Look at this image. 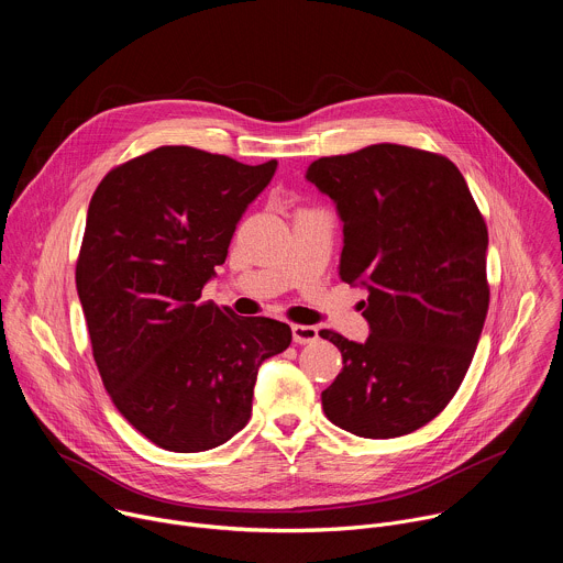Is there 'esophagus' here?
<instances>
[{
  "mask_svg": "<svg viewBox=\"0 0 563 563\" xmlns=\"http://www.w3.org/2000/svg\"><path fill=\"white\" fill-rule=\"evenodd\" d=\"M291 339L298 345H307L318 341V330L311 325H291Z\"/></svg>",
  "mask_w": 563,
  "mask_h": 563,
  "instance_id": "34e87169",
  "label": "esophagus"
}]
</instances>
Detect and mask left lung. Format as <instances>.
I'll use <instances>...</instances> for the list:
<instances>
[{"label":"left lung","mask_w":563,"mask_h":563,"mask_svg":"<svg viewBox=\"0 0 563 563\" xmlns=\"http://www.w3.org/2000/svg\"><path fill=\"white\" fill-rule=\"evenodd\" d=\"M305 178L343 220L341 278L367 289L365 343L320 332L343 356L323 410L356 437L410 434L450 404L484 330V216L448 157L404 144L318 157Z\"/></svg>","instance_id":"8db88e82"}]
</instances>
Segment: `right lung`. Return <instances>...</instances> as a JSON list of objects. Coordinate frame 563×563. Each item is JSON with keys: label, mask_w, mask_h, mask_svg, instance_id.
Returning a JSON list of instances; mask_svg holds the SVG:
<instances>
[{"label": "right lung", "mask_w": 563, "mask_h": 563, "mask_svg": "<svg viewBox=\"0 0 563 563\" xmlns=\"http://www.w3.org/2000/svg\"><path fill=\"white\" fill-rule=\"evenodd\" d=\"M276 167L159 146L111 169L91 198L75 283L93 358L120 415L169 452L243 430L258 367L291 343L280 320L200 302Z\"/></svg>", "instance_id": "obj_1"}]
</instances>
